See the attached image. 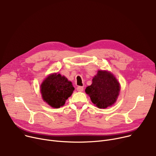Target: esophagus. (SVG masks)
<instances>
[{"mask_svg":"<svg viewBox=\"0 0 156 156\" xmlns=\"http://www.w3.org/2000/svg\"><path fill=\"white\" fill-rule=\"evenodd\" d=\"M83 87H81V86H78L77 88H76V90H77V91H78V92H82L83 90Z\"/></svg>","mask_w":156,"mask_h":156,"instance_id":"obj_1","label":"esophagus"}]
</instances>
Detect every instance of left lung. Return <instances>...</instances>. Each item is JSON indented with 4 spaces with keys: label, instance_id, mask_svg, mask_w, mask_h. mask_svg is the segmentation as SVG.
<instances>
[{
    "label": "left lung",
    "instance_id": "obj_1",
    "mask_svg": "<svg viewBox=\"0 0 156 156\" xmlns=\"http://www.w3.org/2000/svg\"><path fill=\"white\" fill-rule=\"evenodd\" d=\"M118 81L111 73L99 71L92 83L85 89L92 102L100 109L107 108L116 102L119 92Z\"/></svg>",
    "mask_w": 156,
    "mask_h": 156
}]
</instances>
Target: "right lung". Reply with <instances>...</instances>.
Instances as JSON below:
<instances>
[{"instance_id": "add662e5", "label": "right lung", "mask_w": 156, "mask_h": 156, "mask_svg": "<svg viewBox=\"0 0 156 156\" xmlns=\"http://www.w3.org/2000/svg\"><path fill=\"white\" fill-rule=\"evenodd\" d=\"M74 90L72 83L65 76L53 74L44 81L40 90L44 101L54 108H59L65 104Z\"/></svg>"}]
</instances>
